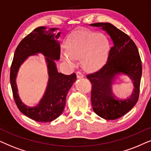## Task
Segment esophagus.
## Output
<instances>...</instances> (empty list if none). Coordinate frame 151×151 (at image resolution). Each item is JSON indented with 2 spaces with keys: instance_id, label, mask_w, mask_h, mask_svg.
Wrapping results in <instances>:
<instances>
[{
  "instance_id": "esophagus-1",
  "label": "esophagus",
  "mask_w": 151,
  "mask_h": 151,
  "mask_svg": "<svg viewBox=\"0 0 151 151\" xmlns=\"http://www.w3.org/2000/svg\"><path fill=\"white\" fill-rule=\"evenodd\" d=\"M84 77V75L81 73V72H77V77L78 79H81V78H83Z\"/></svg>"
}]
</instances>
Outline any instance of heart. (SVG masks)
I'll return each mask as SVG.
<instances>
[{
	"instance_id": "obj_1",
	"label": "heart",
	"mask_w": 151,
	"mask_h": 151,
	"mask_svg": "<svg viewBox=\"0 0 151 151\" xmlns=\"http://www.w3.org/2000/svg\"><path fill=\"white\" fill-rule=\"evenodd\" d=\"M110 42L102 34L81 31L72 34L65 41V52L62 58L69 66H74L75 59H79L86 71L99 70L107 61L110 52Z\"/></svg>"
}]
</instances>
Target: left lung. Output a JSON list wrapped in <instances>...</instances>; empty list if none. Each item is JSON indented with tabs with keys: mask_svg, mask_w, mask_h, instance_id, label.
I'll return each mask as SVG.
<instances>
[{
	"mask_svg": "<svg viewBox=\"0 0 151 151\" xmlns=\"http://www.w3.org/2000/svg\"><path fill=\"white\" fill-rule=\"evenodd\" d=\"M90 25L101 27L114 45L107 63L98 72L87 76L92 84L91 102L94 112L104 119L114 120L129 112L137 102L142 74L141 59L133 41L115 26L109 23ZM122 74L132 80L134 89L128 98H118L112 92L111 87Z\"/></svg>",
	"mask_w": 151,
	"mask_h": 151,
	"instance_id": "8db88e82",
	"label": "left lung"
}]
</instances>
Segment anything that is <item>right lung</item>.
I'll list each match as a JSON object with an SVG mask.
<instances>
[{
	"label": "right lung",
	"mask_w": 151,
	"mask_h": 151,
	"mask_svg": "<svg viewBox=\"0 0 151 151\" xmlns=\"http://www.w3.org/2000/svg\"><path fill=\"white\" fill-rule=\"evenodd\" d=\"M59 28L39 27L25 37L16 49L10 70V83L18 108L22 113L38 122H50L57 119L63 112L66 96L77 79L70 75L59 73L55 61L60 59L61 47L58 39L61 32L54 33ZM42 53L45 56L49 79L46 92L40 103L28 106L21 101L15 83L17 72L21 65L29 56Z\"/></svg>",
	"instance_id": "right-lung-1"
}]
</instances>
